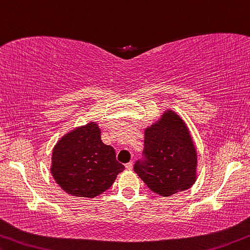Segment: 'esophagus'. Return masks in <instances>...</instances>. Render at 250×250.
Masks as SVG:
<instances>
[{
    "mask_svg": "<svg viewBox=\"0 0 250 250\" xmlns=\"http://www.w3.org/2000/svg\"><path fill=\"white\" fill-rule=\"evenodd\" d=\"M125 167H126V170H133V162L132 161H130V162H128V163H126V165H125Z\"/></svg>",
    "mask_w": 250,
    "mask_h": 250,
    "instance_id": "obj_1",
    "label": "esophagus"
}]
</instances>
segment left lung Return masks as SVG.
I'll return each mask as SVG.
<instances>
[{"mask_svg": "<svg viewBox=\"0 0 250 250\" xmlns=\"http://www.w3.org/2000/svg\"><path fill=\"white\" fill-rule=\"evenodd\" d=\"M143 153L134 171L154 193L171 197L197 181L195 145L186 122L172 109L145 128Z\"/></svg>", "mask_w": 250, "mask_h": 250, "instance_id": "8db88e82", "label": "left lung"}]
</instances>
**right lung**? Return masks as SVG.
Instances as JSON below:
<instances>
[{
  "label": "right lung",
  "instance_id": "add662e5",
  "mask_svg": "<svg viewBox=\"0 0 250 250\" xmlns=\"http://www.w3.org/2000/svg\"><path fill=\"white\" fill-rule=\"evenodd\" d=\"M125 167L115 149L103 143L97 123L71 129L52 149L51 174L66 193L95 198L112 187Z\"/></svg>",
  "mask_w": 250,
  "mask_h": 250
}]
</instances>
